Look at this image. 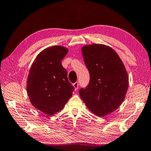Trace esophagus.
Segmentation results:
<instances>
[{
  "instance_id": "34e87169",
  "label": "esophagus",
  "mask_w": 151,
  "mask_h": 151,
  "mask_svg": "<svg viewBox=\"0 0 151 151\" xmlns=\"http://www.w3.org/2000/svg\"><path fill=\"white\" fill-rule=\"evenodd\" d=\"M73 86H74V87H75V90L76 91V90L78 89V82H76L75 83H73Z\"/></svg>"
}]
</instances>
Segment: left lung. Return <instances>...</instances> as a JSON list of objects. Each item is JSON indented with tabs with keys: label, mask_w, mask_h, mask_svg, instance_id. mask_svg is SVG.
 I'll use <instances>...</instances> for the list:
<instances>
[{
	"label": "left lung",
	"mask_w": 151,
	"mask_h": 151,
	"mask_svg": "<svg viewBox=\"0 0 151 151\" xmlns=\"http://www.w3.org/2000/svg\"><path fill=\"white\" fill-rule=\"evenodd\" d=\"M82 53L90 80L87 87L80 88V97L91 111L103 117L124 101L128 87L127 72L118 55L107 45H85Z\"/></svg>",
	"instance_id": "8db88e82"
}]
</instances>
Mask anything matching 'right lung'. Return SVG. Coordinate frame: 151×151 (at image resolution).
I'll return each instance as SVG.
<instances>
[{"label":"right lung","mask_w":151,"mask_h":151,"mask_svg":"<svg viewBox=\"0 0 151 151\" xmlns=\"http://www.w3.org/2000/svg\"><path fill=\"white\" fill-rule=\"evenodd\" d=\"M67 52L66 47L60 45L43 50L33 62L28 76L27 91L31 103L50 116L63 109L75 90L61 63Z\"/></svg>","instance_id":"right-lung-1"}]
</instances>
